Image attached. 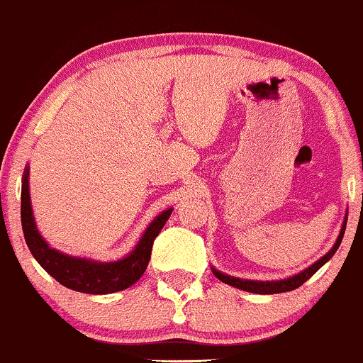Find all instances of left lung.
Masks as SVG:
<instances>
[{
    "label": "left lung",
    "instance_id": "8db88e82",
    "mask_svg": "<svg viewBox=\"0 0 363 363\" xmlns=\"http://www.w3.org/2000/svg\"><path fill=\"white\" fill-rule=\"evenodd\" d=\"M346 220H348V212H346L345 220H342L341 231H339V236H337V240H335L333 249L327 252L323 257H320L318 261L313 262L310 268L303 269L301 273L292 274V277H289V278H281V280H266V281H262V280H245V278L231 277V274L219 272V269H216L213 266H212V273L216 274V277L219 278L220 281H224V284L231 285V287L240 289V291H247V292H252V294H280V292L294 291V289L301 287V285H303L306 280H310L313 274L318 272V269L322 268V266L325 264V262L329 261V259L335 254V250H337L339 245H341L342 236H345Z\"/></svg>",
    "mask_w": 363,
    "mask_h": 363
}]
</instances>
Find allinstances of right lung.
Masks as SVG:
<instances>
[{"label": "right lung", "instance_id": "obj_1", "mask_svg": "<svg viewBox=\"0 0 363 363\" xmlns=\"http://www.w3.org/2000/svg\"><path fill=\"white\" fill-rule=\"evenodd\" d=\"M21 219L26 243L41 268L60 285L83 294H113L135 284L147 268L151 259L152 242L169 220L174 208H167L151 220L132 252L118 261H95V259L69 255L53 249L41 236L36 226L29 194V167L22 175Z\"/></svg>", "mask_w": 363, "mask_h": 363}]
</instances>
